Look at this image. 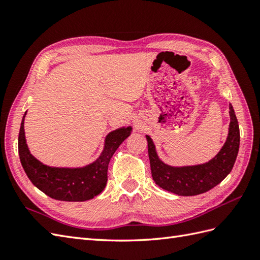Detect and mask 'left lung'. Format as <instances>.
<instances>
[{
  "mask_svg": "<svg viewBox=\"0 0 260 260\" xmlns=\"http://www.w3.org/2000/svg\"><path fill=\"white\" fill-rule=\"evenodd\" d=\"M230 125L228 139L217 156L206 164L173 168L164 164L156 155L152 139L146 135L148 157L153 180L162 189L179 196H198L211 190L227 176L234 168L239 151L240 132L235 110L229 105Z\"/></svg>",
  "mask_w": 260,
  "mask_h": 260,
  "instance_id": "obj_1",
  "label": "left lung"
}]
</instances>
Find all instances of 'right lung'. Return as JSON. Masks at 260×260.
<instances>
[{
	"label": "right lung",
	"mask_w": 260,
	"mask_h": 260,
	"mask_svg": "<svg viewBox=\"0 0 260 260\" xmlns=\"http://www.w3.org/2000/svg\"><path fill=\"white\" fill-rule=\"evenodd\" d=\"M131 127L109 133L102 155L96 162L80 169L50 168L33 157L26 146L24 116L19 132V155L27 178L39 190L61 201H86L99 194L107 183V170L116 150L129 136Z\"/></svg>",
	"instance_id": "1"
}]
</instances>
